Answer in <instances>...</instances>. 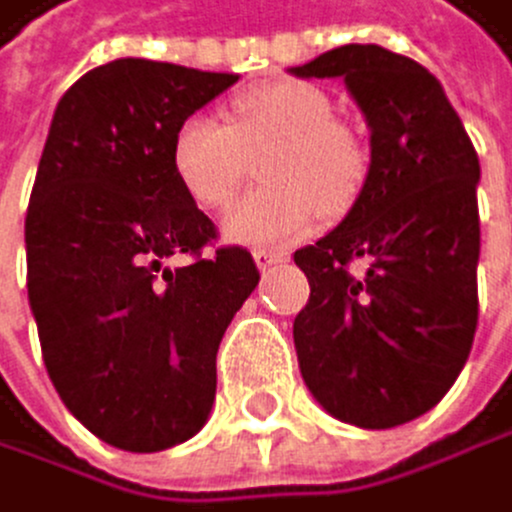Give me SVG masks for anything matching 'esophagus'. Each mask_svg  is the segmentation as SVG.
Returning <instances> with one entry per match:
<instances>
[{"mask_svg":"<svg viewBox=\"0 0 512 512\" xmlns=\"http://www.w3.org/2000/svg\"><path fill=\"white\" fill-rule=\"evenodd\" d=\"M283 261H286V254H280V251H270V248L254 251V264H258V270H270V267H277Z\"/></svg>","mask_w":512,"mask_h":512,"instance_id":"obj_1","label":"esophagus"}]
</instances>
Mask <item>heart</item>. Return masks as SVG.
<instances>
[{
	"instance_id": "1",
	"label": "heart",
	"mask_w": 512,
	"mask_h": 512,
	"mask_svg": "<svg viewBox=\"0 0 512 512\" xmlns=\"http://www.w3.org/2000/svg\"><path fill=\"white\" fill-rule=\"evenodd\" d=\"M267 187L226 213V238L251 248H286L306 238L321 213L341 216L363 194L369 159L337 123L331 98L306 82H267L232 101L229 123L191 114L171 139V168L197 206L219 210L248 178L254 155Z\"/></svg>"
}]
</instances>
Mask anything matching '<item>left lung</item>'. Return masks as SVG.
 Returning a JSON list of instances; mask_svg holds the SVG:
<instances>
[{"mask_svg":"<svg viewBox=\"0 0 512 512\" xmlns=\"http://www.w3.org/2000/svg\"><path fill=\"white\" fill-rule=\"evenodd\" d=\"M290 72L344 79L369 127L363 194L341 226L293 254L312 286L293 321L302 379L344 424H408L452 389L475 341V146L443 85L401 53L347 44Z\"/></svg>","mask_w":512,"mask_h":512,"instance_id":"1","label":"left lung"}]
</instances>
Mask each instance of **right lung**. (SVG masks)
I'll use <instances>...</instances> for the list:
<instances>
[{
    "instance_id": "add662e5",
    "label": "right lung",
    "mask_w": 512,
    "mask_h": 512,
    "mask_svg": "<svg viewBox=\"0 0 512 512\" xmlns=\"http://www.w3.org/2000/svg\"><path fill=\"white\" fill-rule=\"evenodd\" d=\"M235 82L127 56L56 104L24 219L28 299L53 389L117 449L206 424L219 341L261 280L245 248L203 254L216 226L171 168L178 123Z\"/></svg>"
}]
</instances>
